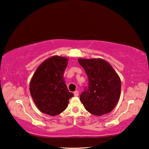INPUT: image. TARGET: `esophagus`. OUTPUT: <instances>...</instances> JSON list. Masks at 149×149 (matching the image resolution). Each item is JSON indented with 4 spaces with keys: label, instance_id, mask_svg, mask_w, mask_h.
<instances>
[{
    "label": "esophagus",
    "instance_id": "34e87169",
    "mask_svg": "<svg viewBox=\"0 0 149 149\" xmlns=\"http://www.w3.org/2000/svg\"><path fill=\"white\" fill-rule=\"evenodd\" d=\"M74 94L75 97H77V96H79V92H78L77 91H75L74 93Z\"/></svg>",
    "mask_w": 149,
    "mask_h": 149
}]
</instances>
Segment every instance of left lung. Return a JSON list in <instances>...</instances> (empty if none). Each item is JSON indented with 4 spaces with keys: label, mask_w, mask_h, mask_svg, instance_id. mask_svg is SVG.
I'll list each match as a JSON object with an SVG mask.
<instances>
[{
    "label": "left lung",
    "mask_w": 149,
    "mask_h": 149,
    "mask_svg": "<svg viewBox=\"0 0 149 149\" xmlns=\"http://www.w3.org/2000/svg\"><path fill=\"white\" fill-rule=\"evenodd\" d=\"M89 79L80 100L88 112L100 116L116 106L121 93V80L112 65L101 58H79Z\"/></svg>",
    "instance_id": "obj_1"
}]
</instances>
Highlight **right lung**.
Here are the masks:
<instances>
[{"instance_id": "1", "label": "right lung", "mask_w": 149, "mask_h": 149, "mask_svg": "<svg viewBox=\"0 0 149 149\" xmlns=\"http://www.w3.org/2000/svg\"><path fill=\"white\" fill-rule=\"evenodd\" d=\"M68 59L53 56L42 62L31 77L30 93L41 112L54 116L62 113L74 96L65 85L64 70Z\"/></svg>"}]
</instances>
